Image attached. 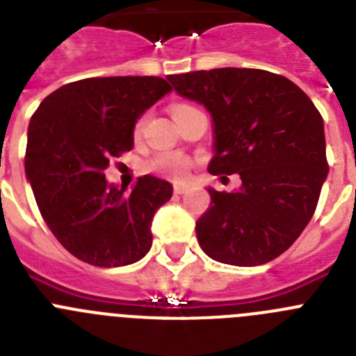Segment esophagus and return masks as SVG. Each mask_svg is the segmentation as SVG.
<instances>
[{
    "instance_id": "obj_1",
    "label": "esophagus",
    "mask_w": 356,
    "mask_h": 356,
    "mask_svg": "<svg viewBox=\"0 0 356 356\" xmlns=\"http://www.w3.org/2000/svg\"><path fill=\"white\" fill-rule=\"evenodd\" d=\"M188 191L187 184H175V194H184Z\"/></svg>"
}]
</instances>
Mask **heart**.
<instances>
[{"mask_svg":"<svg viewBox=\"0 0 356 356\" xmlns=\"http://www.w3.org/2000/svg\"><path fill=\"white\" fill-rule=\"evenodd\" d=\"M193 108V106L184 105V103H178V105L171 106V115H178L180 112ZM144 122H146V115L137 121L135 124V135H140L144 128ZM147 169L160 176H168V178H184L187 175V171L191 169V159L185 156L184 153H176V151H165V153H159L156 156L147 162Z\"/></svg>","mask_w":356,"mask_h":356,"instance_id":"obj_1","label":"heart"}]
</instances>
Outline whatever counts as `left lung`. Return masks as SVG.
<instances>
[{
  "label": "left lung",
  "mask_w": 356,
  "mask_h": 356,
  "mask_svg": "<svg viewBox=\"0 0 356 356\" xmlns=\"http://www.w3.org/2000/svg\"><path fill=\"white\" fill-rule=\"evenodd\" d=\"M168 80L212 115L210 175L241 176L234 193L209 188L210 207L196 222L201 250L229 266L271 262L312 219L328 176L319 110L298 85L262 69H210Z\"/></svg>",
  "instance_id": "8db88e82"
}]
</instances>
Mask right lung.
<instances>
[{"mask_svg": "<svg viewBox=\"0 0 356 356\" xmlns=\"http://www.w3.org/2000/svg\"><path fill=\"white\" fill-rule=\"evenodd\" d=\"M171 90L159 76L87 78L62 85L31 115L24 171L44 221L76 259L128 266L149 251L151 221L172 185L144 175L130 193L105 178L134 147L135 122Z\"/></svg>", "mask_w": 356, "mask_h": 356, "instance_id": "right-lung-1", "label": "right lung"}]
</instances>
